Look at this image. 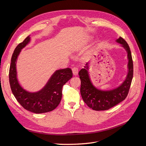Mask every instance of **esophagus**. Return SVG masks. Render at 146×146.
Instances as JSON below:
<instances>
[{
  "mask_svg": "<svg viewBox=\"0 0 146 146\" xmlns=\"http://www.w3.org/2000/svg\"><path fill=\"white\" fill-rule=\"evenodd\" d=\"M72 73H73V74L74 75V76H76V75H77V74L78 72V69L77 68L74 67L72 69Z\"/></svg>",
  "mask_w": 146,
  "mask_h": 146,
  "instance_id": "1",
  "label": "esophagus"
}]
</instances>
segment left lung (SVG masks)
Listing matches in <instances>:
<instances>
[{"instance_id":"1","label":"left lung","mask_w":146,"mask_h":146,"mask_svg":"<svg viewBox=\"0 0 146 146\" xmlns=\"http://www.w3.org/2000/svg\"><path fill=\"white\" fill-rule=\"evenodd\" d=\"M116 41L121 44L125 48L129 58V72L125 80L120 86L107 91L97 89L90 80L88 72V64L85 66V68L82 69L78 72L81 80L80 93L82 99L88 107L96 111L109 110L125 100L129 94L133 76V63L131 51L129 46L124 39L119 37Z\"/></svg>"}]
</instances>
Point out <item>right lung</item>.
Listing matches in <instances>:
<instances>
[{
  "mask_svg": "<svg viewBox=\"0 0 146 146\" xmlns=\"http://www.w3.org/2000/svg\"><path fill=\"white\" fill-rule=\"evenodd\" d=\"M30 39L28 36L19 43L12 55L9 70L11 90L17 102L25 110L37 114L49 112L58 107L62 98L63 86L72 77V72L70 68L56 70L46 85L38 92H29L23 89L17 81L16 63L21 49Z\"/></svg>",
  "mask_w": 146,
  "mask_h": 146,
  "instance_id": "add662e5",
  "label": "right lung"
}]
</instances>
